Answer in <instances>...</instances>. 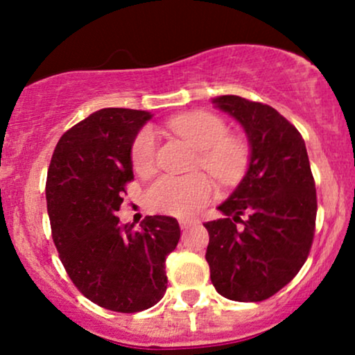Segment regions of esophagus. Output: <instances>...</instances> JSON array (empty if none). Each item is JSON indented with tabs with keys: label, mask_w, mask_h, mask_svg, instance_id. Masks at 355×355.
I'll list each match as a JSON object with an SVG mask.
<instances>
[{
	"label": "esophagus",
	"mask_w": 355,
	"mask_h": 355,
	"mask_svg": "<svg viewBox=\"0 0 355 355\" xmlns=\"http://www.w3.org/2000/svg\"><path fill=\"white\" fill-rule=\"evenodd\" d=\"M178 223H180V227H182V229H189V227L190 225H193V220H185V218H182L180 220V222H178Z\"/></svg>",
	"instance_id": "obj_1"
}]
</instances>
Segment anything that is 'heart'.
Returning <instances> with one entry per match:
<instances>
[{
    "label": "heart",
    "instance_id": "obj_1",
    "mask_svg": "<svg viewBox=\"0 0 355 355\" xmlns=\"http://www.w3.org/2000/svg\"><path fill=\"white\" fill-rule=\"evenodd\" d=\"M170 128L198 152L197 165L207 170L220 183H232L243 173L248 160L245 140L227 135L222 118L207 112L187 113L170 121ZM155 135L150 128L138 132L132 145V166L141 177L155 170ZM214 197V187L205 175L187 177L164 175L155 180L146 191V200L153 210L175 217H189L198 211Z\"/></svg>",
    "mask_w": 355,
    "mask_h": 355
}]
</instances>
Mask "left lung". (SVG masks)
Wrapping results in <instances>:
<instances>
[{
    "mask_svg": "<svg viewBox=\"0 0 355 355\" xmlns=\"http://www.w3.org/2000/svg\"><path fill=\"white\" fill-rule=\"evenodd\" d=\"M245 130L248 168L209 230L205 259L220 295L260 302L297 275L311 252L317 195L302 135L268 105L237 95L211 100ZM246 218L241 220V215Z\"/></svg>",
    "mask_w": 355,
    "mask_h": 355,
    "instance_id": "8db88e82",
    "label": "left lung"
}]
</instances>
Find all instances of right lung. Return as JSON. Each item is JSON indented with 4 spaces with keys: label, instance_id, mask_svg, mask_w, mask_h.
<instances>
[{
    "label": "right lung",
    "instance_id": "obj_1",
    "mask_svg": "<svg viewBox=\"0 0 355 355\" xmlns=\"http://www.w3.org/2000/svg\"><path fill=\"white\" fill-rule=\"evenodd\" d=\"M150 118L141 110H98L63 133L48 168L46 207L61 263L81 294L113 312L160 302L166 255L180 240L173 217H145L135 230L115 215L133 180V140Z\"/></svg>",
    "mask_w": 355,
    "mask_h": 355
}]
</instances>
